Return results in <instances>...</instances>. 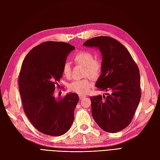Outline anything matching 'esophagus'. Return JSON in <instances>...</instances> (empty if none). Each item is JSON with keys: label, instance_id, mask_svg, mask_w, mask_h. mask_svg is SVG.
Listing matches in <instances>:
<instances>
[{"label": "esophagus", "instance_id": "esophagus-1", "mask_svg": "<svg viewBox=\"0 0 160 160\" xmlns=\"http://www.w3.org/2000/svg\"><path fill=\"white\" fill-rule=\"evenodd\" d=\"M79 98L81 99V100H82V99H84L86 97V96L85 95H79Z\"/></svg>", "mask_w": 160, "mask_h": 160}]
</instances>
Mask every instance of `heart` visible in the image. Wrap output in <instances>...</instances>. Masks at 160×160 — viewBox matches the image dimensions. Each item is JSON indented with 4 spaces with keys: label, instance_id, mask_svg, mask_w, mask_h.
I'll return each mask as SVG.
<instances>
[{
    "label": "heart",
    "instance_id": "heart-1",
    "mask_svg": "<svg viewBox=\"0 0 160 160\" xmlns=\"http://www.w3.org/2000/svg\"><path fill=\"white\" fill-rule=\"evenodd\" d=\"M75 61L85 66V73L89 75L92 79H97L101 75L102 69V63L100 59H94L91 52L88 51H81L76 53L74 56ZM63 75L69 78L71 74V65L69 62H65L63 67ZM92 82L89 79H76L69 84V90L84 95L89 91L92 87Z\"/></svg>",
    "mask_w": 160,
    "mask_h": 160
}]
</instances>
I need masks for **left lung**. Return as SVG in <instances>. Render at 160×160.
I'll return each mask as SVG.
<instances>
[{"label": "left lung", "mask_w": 160, "mask_h": 160, "mask_svg": "<svg viewBox=\"0 0 160 160\" xmlns=\"http://www.w3.org/2000/svg\"><path fill=\"white\" fill-rule=\"evenodd\" d=\"M83 45L100 50L102 69L95 86L109 91L90 97L92 118L103 130L118 132L130 124L140 101L138 67L128 49L111 37L92 38Z\"/></svg>", "instance_id": "obj_1"}]
</instances>
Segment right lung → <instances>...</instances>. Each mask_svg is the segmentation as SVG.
Listing matches in <instances>:
<instances>
[{
    "instance_id": "obj_1",
    "label": "right lung",
    "mask_w": 160,
    "mask_h": 160,
    "mask_svg": "<svg viewBox=\"0 0 160 160\" xmlns=\"http://www.w3.org/2000/svg\"><path fill=\"white\" fill-rule=\"evenodd\" d=\"M74 49L62 42H43L31 49L22 65L18 85L23 109L34 128L44 134L62 136L73 122L78 95L56 98L53 94L66 58Z\"/></svg>"
}]
</instances>
